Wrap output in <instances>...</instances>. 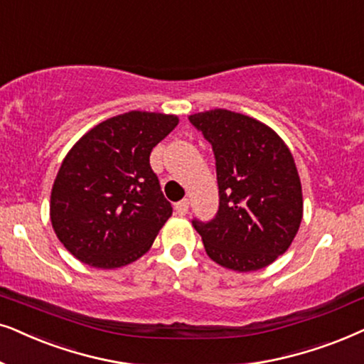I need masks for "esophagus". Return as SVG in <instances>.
I'll return each instance as SVG.
<instances>
[{
	"mask_svg": "<svg viewBox=\"0 0 364 364\" xmlns=\"http://www.w3.org/2000/svg\"><path fill=\"white\" fill-rule=\"evenodd\" d=\"M176 212L178 215H186L188 212V199H182L176 204Z\"/></svg>",
	"mask_w": 364,
	"mask_h": 364,
	"instance_id": "1",
	"label": "esophagus"
}]
</instances>
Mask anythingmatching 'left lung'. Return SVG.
<instances>
[{"mask_svg": "<svg viewBox=\"0 0 364 364\" xmlns=\"http://www.w3.org/2000/svg\"><path fill=\"white\" fill-rule=\"evenodd\" d=\"M191 124L212 145L219 210L193 219L205 252L223 267L251 272L284 254L303 220L294 159L271 127L224 108L193 113Z\"/></svg>", "mask_w": 364, "mask_h": 364, "instance_id": "1", "label": "left lung"}]
</instances>
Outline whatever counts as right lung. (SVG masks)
Here are the masks:
<instances>
[{
  "instance_id": "add662e5",
  "label": "right lung",
  "mask_w": 364,
  "mask_h": 364,
  "mask_svg": "<svg viewBox=\"0 0 364 364\" xmlns=\"http://www.w3.org/2000/svg\"><path fill=\"white\" fill-rule=\"evenodd\" d=\"M178 117L127 112L88 130L61 162L50 199L56 237L78 261L115 269L149 251L172 215L150 152Z\"/></svg>"
}]
</instances>
